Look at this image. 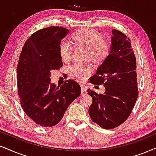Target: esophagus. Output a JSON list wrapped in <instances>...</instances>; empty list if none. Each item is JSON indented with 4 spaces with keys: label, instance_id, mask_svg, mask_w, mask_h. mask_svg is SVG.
Instances as JSON below:
<instances>
[{
    "label": "esophagus",
    "instance_id": "34e87169",
    "mask_svg": "<svg viewBox=\"0 0 156 156\" xmlns=\"http://www.w3.org/2000/svg\"><path fill=\"white\" fill-rule=\"evenodd\" d=\"M86 93H87V91H86V88H85L83 86H81V95H86Z\"/></svg>",
    "mask_w": 156,
    "mask_h": 156
}]
</instances>
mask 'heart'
<instances>
[{
	"label": "heart",
	"mask_w": 156,
	"mask_h": 156,
	"mask_svg": "<svg viewBox=\"0 0 156 156\" xmlns=\"http://www.w3.org/2000/svg\"><path fill=\"white\" fill-rule=\"evenodd\" d=\"M72 40L78 46L88 49V57L94 62L102 61L109 53V44L102 41L101 34L94 29H86L78 31L72 37ZM60 55L63 62H68L71 59V45L66 40L60 43ZM90 72L89 67L80 64H74L69 68L70 76L78 81L86 79Z\"/></svg>",
	"instance_id": "1"
}]
</instances>
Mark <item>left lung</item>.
<instances>
[{
    "mask_svg": "<svg viewBox=\"0 0 156 156\" xmlns=\"http://www.w3.org/2000/svg\"><path fill=\"white\" fill-rule=\"evenodd\" d=\"M109 55L90 79L96 85L104 84V94L87 92L93 98L88 109L94 122L106 129L122 125L132 112L137 96L136 58L130 39L121 31L112 29Z\"/></svg>",
    "mask_w": 156,
    "mask_h": 156,
    "instance_id": "left-lung-1",
    "label": "left lung"
}]
</instances>
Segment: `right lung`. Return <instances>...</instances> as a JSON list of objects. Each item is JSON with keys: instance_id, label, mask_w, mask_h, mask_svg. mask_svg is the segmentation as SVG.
<instances>
[{"instance_id": "1", "label": "right lung", "mask_w": 156, "mask_h": 156, "mask_svg": "<svg viewBox=\"0 0 156 156\" xmlns=\"http://www.w3.org/2000/svg\"><path fill=\"white\" fill-rule=\"evenodd\" d=\"M68 32L59 27L37 31L25 42L19 57L17 86L21 105L27 115L42 127L60 122L81 92L73 80H67L61 86L50 81L51 70L62 66L60 44Z\"/></svg>"}]
</instances>
